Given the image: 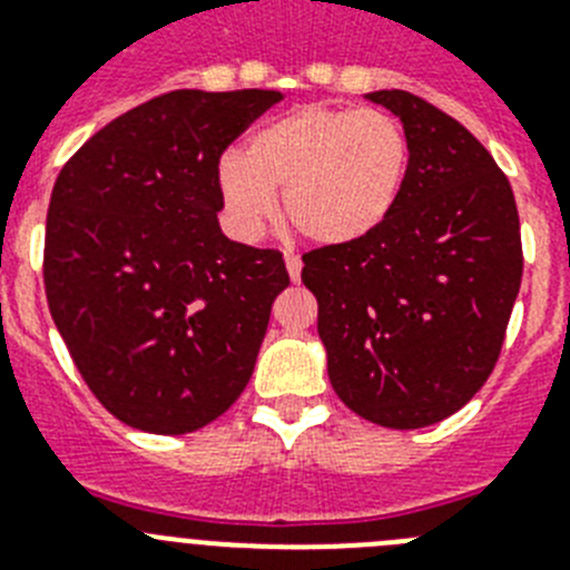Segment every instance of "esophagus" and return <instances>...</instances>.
Segmentation results:
<instances>
[{
	"instance_id": "34e87169",
	"label": "esophagus",
	"mask_w": 570,
	"mask_h": 570,
	"mask_svg": "<svg viewBox=\"0 0 570 570\" xmlns=\"http://www.w3.org/2000/svg\"><path fill=\"white\" fill-rule=\"evenodd\" d=\"M285 268H288V276H291V279L299 282V276H302V259H299V256L285 254Z\"/></svg>"
}]
</instances>
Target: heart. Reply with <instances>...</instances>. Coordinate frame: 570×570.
Segmentation results:
<instances>
[{
	"label": "heart",
	"mask_w": 570,
	"mask_h": 570,
	"mask_svg": "<svg viewBox=\"0 0 570 570\" xmlns=\"http://www.w3.org/2000/svg\"><path fill=\"white\" fill-rule=\"evenodd\" d=\"M411 145L396 116L380 108L302 105L254 130L245 150L216 165L225 219L254 239L282 210L316 245H351L385 223L400 203Z\"/></svg>",
	"instance_id": "1"
}]
</instances>
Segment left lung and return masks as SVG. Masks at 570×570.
<instances>
[{"instance_id": "left-lung-1", "label": "left lung", "mask_w": 570, "mask_h": 570, "mask_svg": "<svg viewBox=\"0 0 570 570\" xmlns=\"http://www.w3.org/2000/svg\"><path fill=\"white\" fill-rule=\"evenodd\" d=\"M365 99L400 116L411 165L385 223L302 256L336 396L411 431L456 414L491 376L520 294V214L471 130L407 90Z\"/></svg>"}]
</instances>
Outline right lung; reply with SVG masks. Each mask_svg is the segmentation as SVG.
<instances>
[{"instance_id":"add662e5","label":"right lung","mask_w":570,"mask_h":570,"mask_svg":"<svg viewBox=\"0 0 570 570\" xmlns=\"http://www.w3.org/2000/svg\"><path fill=\"white\" fill-rule=\"evenodd\" d=\"M279 90H170L116 116L50 194L45 294L79 374L125 425L190 434L254 374L279 250L228 239L216 165Z\"/></svg>"}]
</instances>
